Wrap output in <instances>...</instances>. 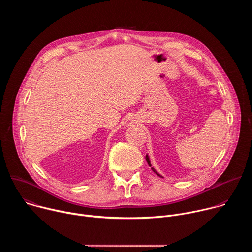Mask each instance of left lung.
Returning <instances> with one entry per match:
<instances>
[{
    "instance_id": "1",
    "label": "left lung",
    "mask_w": 252,
    "mask_h": 252,
    "mask_svg": "<svg viewBox=\"0 0 252 252\" xmlns=\"http://www.w3.org/2000/svg\"><path fill=\"white\" fill-rule=\"evenodd\" d=\"M146 159H147V161H148V163H149V165H150V166H152V164H151V161H150V158H149V157H148V155H147V157H146ZM152 169H153V171H154V172H156V173H157V174H158V175H159V174H158V172H157V171H156V169H155V168H154V167H152ZM159 176H160V175H159ZM160 177H161V176H160Z\"/></svg>"
}]
</instances>
